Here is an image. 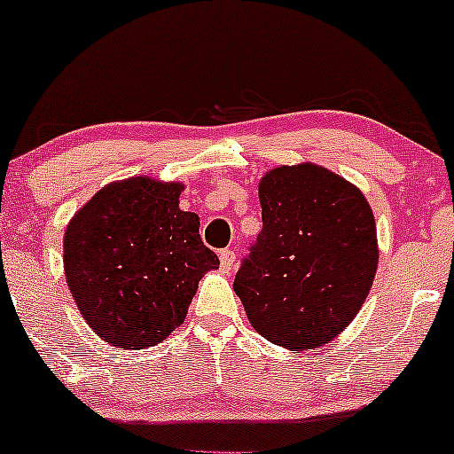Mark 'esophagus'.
I'll return each instance as SVG.
<instances>
[{"label": "esophagus", "mask_w": 454, "mask_h": 454, "mask_svg": "<svg viewBox=\"0 0 454 454\" xmlns=\"http://www.w3.org/2000/svg\"><path fill=\"white\" fill-rule=\"evenodd\" d=\"M220 267L222 270H231L234 267V252H231V249H222L220 252Z\"/></svg>", "instance_id": "obj_1"}]
</instances>
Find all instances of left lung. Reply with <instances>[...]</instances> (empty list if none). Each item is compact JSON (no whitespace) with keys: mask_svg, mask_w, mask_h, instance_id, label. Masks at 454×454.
<instances>
[{"mask_svg":"<svg viewBox=\"0 0 454 454\" xmlns=\"http://www.w3.org/2000/svg\"><path fill=\"white\" fill-rule=\"evenodd\" d=\"M262 231L234 278L252 326L288 350L333 341L358 314L378 269L363 192L316 164L279 166L258 187Z\"/></svg>","mask_w":454,"mask_h":454,"instance_id":"8db88e82","label":"left lung"}]
</instances>
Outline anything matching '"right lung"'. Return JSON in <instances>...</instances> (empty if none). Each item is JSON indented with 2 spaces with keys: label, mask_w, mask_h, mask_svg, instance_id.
<instances>
[{
  "label": "right lung",
  "mask_w": 454,
  "mask_h": 454,
  "mask_svg": "<svg viewBox=\"0 0 454 454\" xmlns=\"http://www.w3.org/2000/svg\"><path fill=\"white\" fill-rule=\"evenodd\" d=\"M181 184L132 176L102 187L67 223V288L87 325L126 350L155 346L184 322L198 281L220 267Z\"/></svg>",
  "instance_id": "1"
}]
</instances>
